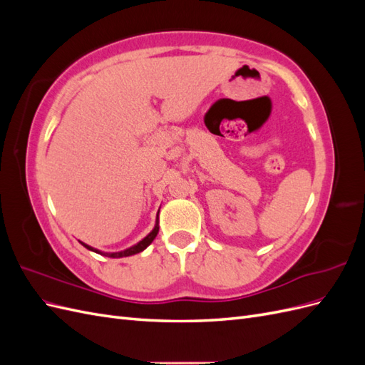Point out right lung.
I'll list each match as a JSON object with an SVG mask.
<instances>
[{
    "label": "right lung",
    "instance_id": "add662e5",
    "mask_svg": "<svg viewBox=\"0 0 365 365\" xmlns=\"http://www.w3.org/2000/svg\"><path fill=\"white\" fill-rule=\"evenodd\" d=\"M158 224L155 225V228H153L150 233L143 239L141 242H138L137 245H134L132 248H129V250H125V251H120V252H101V251H97V250H94V248H91V247H88V245H85V244H82L85 248H88V250H91V251H94V252H98V254H103V256H106V257H113V259H118V257H128V256H132V254H137V252H141L143 250H146L152 242H153V239L157 237V235H158Z\"/></svg>",
    "mask_w": 365,
    "mask_h": 365
}]
</instances>
